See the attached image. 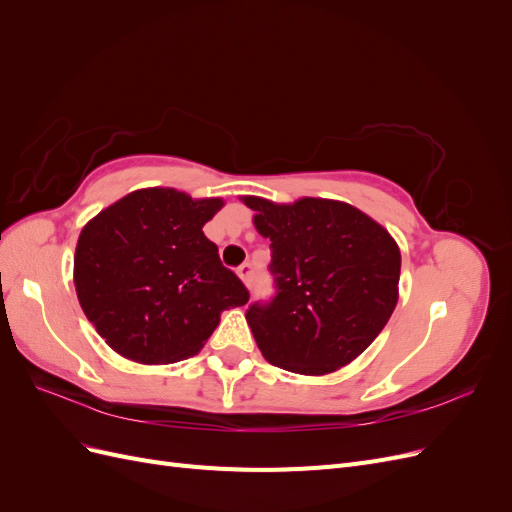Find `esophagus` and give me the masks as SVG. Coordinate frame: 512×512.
<instances>
[{
	"label": "esophagus",
	"instance_id": "1",
	"mask_svg": "<svg viewBox=\"0 0 512 512\" xmlns=\"http://www.w3.org/2000/svg\"><path fill=\"white\" fill-rule=\"evenodd\" d=\"M237 275L241 277V282L247 288H252V284H254V267L250 265V262H243V265L237 269Z\"/></svg>",
	"mask_w": 512,
	"mask_h": 512
}]
</instances>
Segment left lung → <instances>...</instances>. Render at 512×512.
<instances>
[{
  "instance_id": "1",
  "label": "left lung",
  "mask_w": 512,
  "mask_h": 512,
  "mask_svg": "<svg viewBox=\"0 0 512 512\" xmlns=\"http://www.w3.org/2000/svg\"><path fill=\"white\" fill-rule=\"evenodd\" d=\"M243 200L256 211V230L271 241L275 297L245 312L262 356L305 376L348 365L374 342L397 305L401 254L395 239L339 200Z\"/></svg>"
}]
</instances>
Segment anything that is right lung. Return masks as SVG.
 <instances>
[{"mask_svg": "<svg viewBox=\"0 0 512 512\" xmlns=\"http://www.w3.org/2000/svg\"><path fill=\"white\" fill-rule=\"evenodd\" d=\"M222 207V198L147 188L81 230L76 297L115 352L145 365L183 361L205 346L224 309L250 299L203 232Z\"/></svg>", "mask_w": 512, "mask_h": 512, "instance_id": "right-lung-1", "label": "right lung"}]
</instances>
